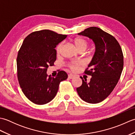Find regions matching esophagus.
<instances>
[{
    "mask_svg": "<svg viewBox=\"0 0 135 135\" xmlns=\"http://www.w3.org/2000/svg\"><path fill=\"white\" fill-rule=\"evenodd\" d=\"M74 75H73V74H70V75H68V78L69 79H73L74 78Z\"/></svg>",
    "mask_w": 135,
    "mask_h": 135,
    "instance_id": "obj_1",
    "label": "esophagus"
}]
</instances>
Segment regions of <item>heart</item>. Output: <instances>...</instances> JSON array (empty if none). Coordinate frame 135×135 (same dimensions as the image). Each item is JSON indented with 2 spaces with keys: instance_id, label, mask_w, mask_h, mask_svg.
<instances>
[{
  "instance_id": "obj_1",
  "label": "heart",
  "mask_w": 135,
  "mask_h": 135,
  "mask_svg": "<svg viewBox=\"0 0 135 135\" xmlns=\"http://www.w3.org/2000/svg\"><path fill=\"white\" fill-rule=\"evenodd\" d=\"M73 43L74 45H75L76 49L79 51H85L89 43L88 42L84 39L82 38H76L73 41ZM62 43H60V44L58 45L56 47V54L57 55H59L60 53V51L61 50V49L62 47ZM84 65V62L82 61H73L68 63L67 64V67L70 68V69L75 72V71H78L79 70L80 67H82Z\"/></svg>"
}]
</instances>
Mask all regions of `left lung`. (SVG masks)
<instances>
[{
  "label": "left lung",
  "instance_id": "8db88e82",
  "mask_svg": "<svg viewBox=\"0 0 135 135\" xmlns=\"http://www.w3.org/2000/svg\"><path fill=\"white\" fill-rule=\"evenodd\" d=\"M78 34L92 39L96 50L85 71L91 76L90 81L80 76L82 84L76 91L84 101L96 104L107 98L115 87L124 67V56L117 39L98 27H89Z\"/></svg>",
  "mask_w": 135,
  "mask_h": 135
}]
</instances>
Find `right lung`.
Segmentation results:
<instances>
[{
  "label": "right lung",
  "mask_w": 135,
  "mask_h": 135,
  "mask_svg": "<svg viewBox=\"0 0 135 135\" xmlns=\"http://www.w3.org/2000/svg\"><path fill=\"white\" fill-rule=\"evenodd\" d=\"M67 35L44 30L32 32L24 40L17 58V77L25 96L36 104H45L56 96L60 83L68 75L59 70L56 77L47 74L56 60L55 47Z\"/></svg>",
  "instance_id": "obj_1"
}]
</instances>
